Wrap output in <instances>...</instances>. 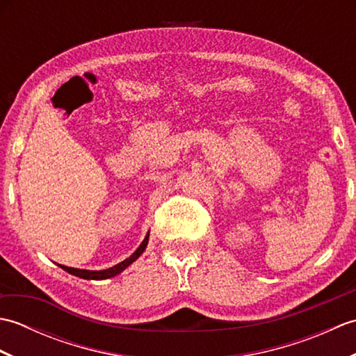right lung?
<instances>
[{"instance_id": "add662e5", "label": "right lung", "mask_w": 356, "mask_h": 356, "mask_svg": "<svg viewBox=\"0 0 356 356\" xmlns=\"http://www.w3.org/2000/svg\"><path fill=\"white\" fill-rule=\"evenodd\" d=\"M148 238H149V231L147 232L145 238H143L142 243L139 245V248L136 249V251L128 257V259H125L124 261H120L118 264H115V266H111L108 269H102V270H87V269H76V268H69V266H63V264H59L64 270L69 272V274L72 275H76L79 278H84V280H107V278H111V277H116L118 274H120L124 269H127L128 266L133 261H136L139 259V257L142 255V252L145 251V248L148 245Z\"/></svg>"}]
</instances>
